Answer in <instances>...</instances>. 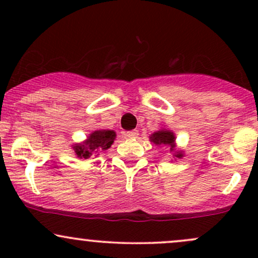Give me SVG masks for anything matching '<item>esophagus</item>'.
<instances>
[{
  "label": "esophagus",
  "mask_w": 258,
  "mask_h": 258,
  "mask_svg": "<svg viewBox=\"0 0 258 258\" xmlns=\"http://www.w3.org/2000/svg\"><path fill=\"white\" fill-rule=\"evenodd\" d=\"M138 135H139V133H138L137 130H132V131H128L126 133V136L128 138H137Z\"/></svg>",
  "instance_id": "esophagus-1"
}]
</instances>
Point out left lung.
I'll use <instances>...</instances> for the list:
<instances>
[{
    "instance_id": "obj_1",
    "label": "left lung",
    "mask_w": 258,
    "mask_h": 258,
    "mask_svg": "<svg viewBox=\"0 0 258 258\" xmlns=\"http://www.w3.org/2000/svg\"><path fill=\"white\" fill-rule=\"evenodd\" d=\"M150 142H153L155 146H167L170 147L171 152H173L174 158H183V152L180 150H176V144H174V141H176V137H174L173 132H171L170 130H160V131L154 132L152 136L149 137Z\"/></svg>"
}]
</instances>
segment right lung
I'll list each match as a JSON object with an SVG mask.
<instances>
[{
    "label": "right lung",
    "instance_id": "right-lung-1",
    "mask_svg": "<svg viewBox=\"0 0 258 258\" xmlns=\"http://www.w3.org/2000/svg\"><path fill=\"white\" fill-rule=\"evenodd\" d=\"M115 137H116V133L111 130H99V131L92 132L84 143L75 144L73 149L78 158L88 159L93 154L109 149L114 143Z\"/></svg>",
    "mask_w": 258,
    "mask_h": 258
}]
</instances>
